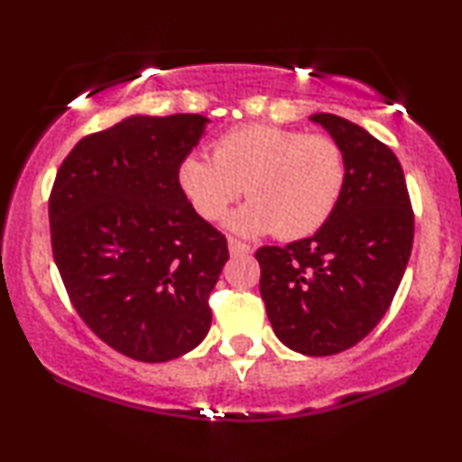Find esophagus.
I'll use <instances>...</instances> for the list:
<instances>
[{
    "label": "esophagus",
    "instance_id": "obj_1",
    "mask_svg": "<svg viewBox=\"0 0 462 462\" xmlns=\"http://www.w3.org/2000/svg\"><path fill=\"white\" fill-rule=\"evenodd\" d=\"M227 249H230L232 255H245V254L252 252L249 245H245V243H241V241H236V238H227Z\"/></svg>",
    "mask_w": 462,
    "mask_h": 462
}]
</instances>
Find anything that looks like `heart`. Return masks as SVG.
<instances>
[{"label": "heart", "mask_w": 462, "mask_h": 462, "mask_svg": "<svg viewBox=\"0 0 462 462\" xmlns=\"http://www.w3.org/2000/svg\"><path fill=\"white\" fill-rule=\"evenodd\" d=\"M213 159L189 154L178 185L204 221L224 219L245 189L249 202L230 219L241 235L303 238L327 224L340 202L346 163L325 135L271 125L238 126L213 142Z\"/></svg>", "instance_id": "obj_1"}]
</instances>
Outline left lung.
Instances as JSON below:
<instances>
[{
    "label": "left lung",
    "mask_w": 462,
    "mask_h": 462,
    "mask_svg": "<svg viewBox=\"0 0 462 462\" xmlns=\"http://www.w3.org/2000/svg\"><path fill=\"white\" fill-rule=\"evenodd\" d=\"M310 120L342 150V198L314 236L264 245L255 260L275 336L292 351L325 357L355 346L385 316L407 269L415 224L402 168L385 143L340 116Z\"/></svg>",
    "instance_id": "left-lung-1"
}]
</instances>
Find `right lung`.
I'll list each match as a JSON object with an SVG mask.
<instances>
[{
  "instance_id": "add662e5",
  "label": "right lung",
  "mask_w": 462,
  "mask_h": 462,
  "mask_svg": "<svg viewBox=\"0 0 462 462\" xmlns=\"http://www.w3.org/2000/svg\"><path fill=\"white\" fill-rule=\"evenodd\" d=\"M207 122L131 116L86 135L49 196L53 260L72 308L107 346L146 364L207 337L210 291L230 258L226 236L178 185Z\"/></svg>"
}]
</instances>
